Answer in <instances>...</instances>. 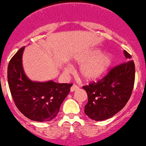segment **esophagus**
I'll return each mask as SVG.
<instances>
[{
	"instance_id": "esophagus-1",
	"label": "esophagus",
	"mask_w": 146,
	"mask_h": 146,
	"mask_svg": "<svg viewBox=\"0 0 146 146\" xmlns=\"http://www.w3.org/2000/svg\"><path fill=\"white\" fill-rule=\"evenodd\" d=\"M79 88V87L78 86V85H76V84H73V86L71 87L70 88V91L71 92H73V91H75V90H78Z\"/></svg>"
}]
</instances>
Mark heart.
I'll list each match as a JSON object with an SVG mask.
<instances>
[{
  "mask_svg": "<svg viewBox=\"0 0 146 146\" xmlns=\"http://www.w3.org/2000/svg\"><path fill=\"white\" fill-rule=\"evenodd\" d=\"M98 50H93L79 55L76 58L77 62L83 63L79 69V75L83 79L92 81L101 76L111 64V57L107 54H99ZM69 71V68H66Z\"/></svg>",
  "mask_w": 146,
  "mask_h": 146,
  "instance_id": "heart-1",
  "label": "heart"
}]
</instances>
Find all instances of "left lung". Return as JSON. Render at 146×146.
Wrapping results in <instances>:
<instances>
[{"mask_svg": "<svg viewBox=\"0 0 146 146\" xmlns=\"http://www.w3.org/2000/svg\"><path fill=\"white\" fill-rule=\"evenodd\" d=\"M127 61L109 70L97 82L82 87L88 94L84 113L93 120L111 118L121 111L128 102L135 80V64L131 56L124 51Z\"/></svg>", "mask_w": 146, "mask_h": 146, "instance_id": "8db88e82", "label": "left lung"}]
</instances>
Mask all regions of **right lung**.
I'll use <instances>...</instances> for the list:
<instances>
[{
    "mask_svg": "<svg viewBox=\"0 0 146 146\" xmlns=\"http://www.w3.org/2000/svg\"><path fill=\"white\" fill-rule=\"evenodd\" d=\"M24 49V46L21 47L9 62L7 79L11 95L15 105L25 117L37 122H48L57 116L73 84L29 80L22 67Z\"/></svg>",
    "mask_w": 146,
    "mask_h": 146,
    "instance_id": "obj_1",
    "label": "right lung"
}]
</instances>
